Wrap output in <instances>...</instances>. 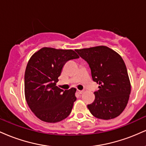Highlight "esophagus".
<instances>
[{
  "label": "esophagus",
  "mask_w": 146,
  "mask_h": 146,
  "mask_svg": "<svg viewBox=\"0 0 146 146\" xmlns=\"http://www.w3.org/2000/svg\"><path fill=\"white\" fill-rule=\"evenodd\" d=\"M78 94H80V95H81V94H82L83 93V90H78Z\"/></svg>",
  "instance_id": "esophagus-1"
}]
</instances>
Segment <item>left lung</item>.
<instances>
[{
    "instance_id": "left-lung-1",
    "label": "left lung",
    "mask_w": 146,
    "mask_h": 146,
    "mask_svg": "<svg viewBox=\"0 0 146 146\" xmlns=\"http://www.w3.org/2000/svg\"><path fill=\"white\" fill-rule=\"evenodd\" d=\"M87 62L93 80L99 84L95 100L87 106L93 116L101 119L118 117L128 104L131 91L126 66L121 57L106 46L75 49Z\"/></svg>"
}]
</instances>
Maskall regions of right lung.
Segmentation results:
<instances>
[{
  "label": "right lung",
  "instance_id": "obj_1",
  "mask_svg": "<svg viewBox=\"0 0 146 146\" xmlns=\"http://www.w3.org/2000/svg\"><path fill=\"white\" fill-rule=\"evenodd\" d=\"M79 58L71 49L44 47L30 58L25 73V98L31 111L42 121L56 123L71 113L76 89L64 90L56 83L66 62Z\"/></svg>",
  "mask_w": 146,
  "mask_h": 146
}]
</instances>
